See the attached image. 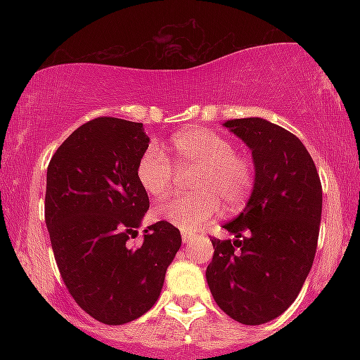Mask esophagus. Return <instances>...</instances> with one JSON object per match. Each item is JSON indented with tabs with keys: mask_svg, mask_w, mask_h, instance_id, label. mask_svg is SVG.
Here are the masks:
<instances>
[{
	"mask_svg": "<svg viewBox=\"0 0 360 360\" xmlns=\"http://www.w3.org/2000/svg\"><path fill=\"white\" fill-rule=\"evenodd\" d=\"M181 237H183V242L184 243H189V242H193V238L196 237V233H193V232H181Z\"/></svg>",
	"mask_w": 360,
	"mask_h": 360,
	"instance_id": "34e87169",
	"label": "esophagus"
}]
</instances>
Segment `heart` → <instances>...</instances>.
I'll list each match as a JSON object with an SVG mask.
<instances>
[{
    "label": "heart",
    "instance_id": "b5f03b06",
    "mask_svg": "<svg viewBox=\"0 0 360 360\" xmlns=\"http://www.w3.org/2000/svg\"><path fill=\"white\" fill-rule=\"evenodd\" d=\"M176 164L196 169L193 194H176L155 206L157 220L171 223L184 232H194L220 213H235L249 203L257 172L250 157L235 152L232 140L208 128H188L171 140ZM135 174L143 191L154 198L169 193L174 181V166L155 143L143 148Z\"/></svg>",
    "mask_w": 360,
    "mask_h": 360
}]
</instances>
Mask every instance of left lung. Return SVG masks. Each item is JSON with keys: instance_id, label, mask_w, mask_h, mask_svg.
Here are the masks:
<instances>
[{"instance_id": "1", "label": "left lung", "mask_w": 360, "mask_h": 360, "mask_svg": "<svg viewBox=\"0 0 360 360\" xmlns=\"http://www.w3.org/2000/svg\"><path fill=\"white\" fill-rule=\"evenodd\" d=\"M250 147L255 181L245 210L225 223L233 240L212 237L206 281L223 311L243 325H262L291 307L315 259L321 183L307 147L262 118L225 122Z\"/></svg>"}]
</instances>
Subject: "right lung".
I'll return each instance as SVG.
<instances>
[{"label": "right lung", "instance_id": "1", "mask_svg": "<svg viewBox=\"0 0 360 360\" xmlns=\"http://www.w3.org/2000/svg\"><path fill=\"white\" fill-rule=\"evenodd\" d=\"M148 146L142 123L98 117L74 130L47 167L45 223L65 288L94 320L123 325L154 307L181 247L157 221L131 247L148 210L135 169Z\"/></svg>", "mask_w": 360, "mask_h": 360}]
</instances>
